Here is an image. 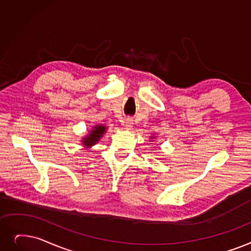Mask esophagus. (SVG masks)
Segmentation results:
<instances>
[{
    "instance_id": "1",
    "label": "esophagus",
    "mask_w": 251,
    "mask_h": 251,
    "mask_svg": "<svg viewBox=\"0 0 251 251\" xmlns=\"http://www.w3.org/2000/svg\"><path fill=\"white\" fill-rule=\"evenodd\" d=\"M132 126H133L132 120H130V119H126V120H125V128H126L127 130H130V129L132 128Z\"/></svg>"
}]
</instances>
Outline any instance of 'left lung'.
<instances>
[{
  "mask_svg": "<svg viewBox=\"0 0 251 251\" xmlns=\"http://www.w3.org/2000/svg\"><path fill=\"white\" fill-rule=\"evenodd\" d=\"M156 138V136H151V140L152 141V140H154Z\"/></svg>",
  "mask_w": 251,
  "mask_h": 251,
  "instance_id": "8db88e82",
  "label": "left lung"
}]
</instances>
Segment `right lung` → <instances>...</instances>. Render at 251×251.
Segmentation results:
<instances>
[{
    "mask_svg": "<svg viewBox=\"0 0 251 251\" xmlns=\"http://www.w3.org/2000/svg\"><path fill=\"white\" fill-rule=\"evenodd\" d=\"M105 132H106L105 125H103V124L94 125V126H92V129H90V132L87 135L83 136L80 141L84 147L90 148L99 143Z\"/></svg>",
    "mask_w": 251,
    "mask_h": 251,
    "instance_id": "right-lung-1",
    "label": "right lung"
}]
</instances>
